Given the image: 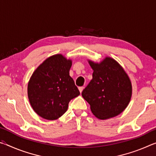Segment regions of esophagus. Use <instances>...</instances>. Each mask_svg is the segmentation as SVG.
I'll return each mask as SVG.
<instances>
[{
	"label": "esophagus",
	"instance_id": "1",
	"mask_svg": "<svg viewBox=\"0 0 156 156\" xmlns=\"http://www.w3.org/2000/svg\"><path fill=\"white\" fill-rule=\"evenodd\" d=\"M83 89H84V87H78V89H79V91H80V94L82 93V91H83Z\"/></svg>",
	"mask_w": 156,
	"mask_h": 156
}]
</instances>
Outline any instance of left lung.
<instances>
[{"label":"left lung","instance_id":"left-lung-1","mask_svg":"<svg viewBox=\"0 0 156 156\" xmlns=\"http://www.w3.org/2000/svg\"><path fill=\"white\" fill-rule=\"evenodd\" d=\"M93 78L82 92L93 114L106 120L120 114L130 102L132 84L127 73L115 60L105 57L100 62L88 60Z\"/></svg>","mask_w":156,"mask_h":156}]
</instances>
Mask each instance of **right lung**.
Returning <instances> with one entry per match:
<instances>
[{
    "label": "right lung",
    "instance_id": "add662e5",
    "mask_svg": "<svg viewBox=\"0 0 156 156\" xmlns=\"http://www.w3.org/2000/svg\"><path fill=\"white\" fill-rule=\"evenodd\" d=\"M72 60L58 54L47 58L36 68L27 85L29 101L37 114L54 120L64 114L69 102L80 91L69 76Z\"/></svg>",
    "mask_w": 156,
    "mask_h": 156
}]
</instances>
